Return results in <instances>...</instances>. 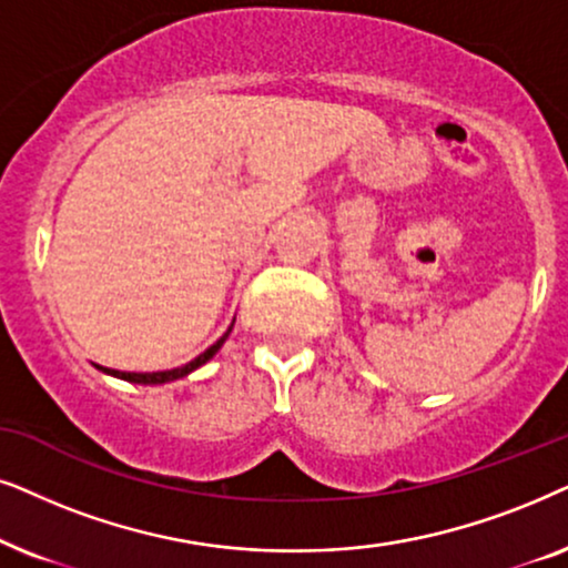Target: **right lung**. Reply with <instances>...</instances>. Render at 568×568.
Returning a JSON list of instances; mask_svg holds the SVG:
<instances>
[{
	"mask_svg": "<svg viewBox=\"0 0 568 568\" xmlns=\"http://www.w3.org/2000/svg\"><path fill=\"white\" fill-rule=\"evenodd\" d=\"M231 332V329H229ZM229 332H225V335L217 339L215 345H210L205 353L202 355H196V358L192 361V363H186V366H181V368H173V372H153V374H134V372H113V368H103V366H98V368H103L105 374H111V376H119V379H124V382H132V384H165V382H173V379H181V376H186V374H192L194 368H200L202 363H207L210 358H213V355L221 351V345L225 343V337H229Z\"/></svg>",
	"mask_w": 568,
	"mask_h": 568,
	"instance_id": "1",
	"label": "right lung"
}]
</instances>
